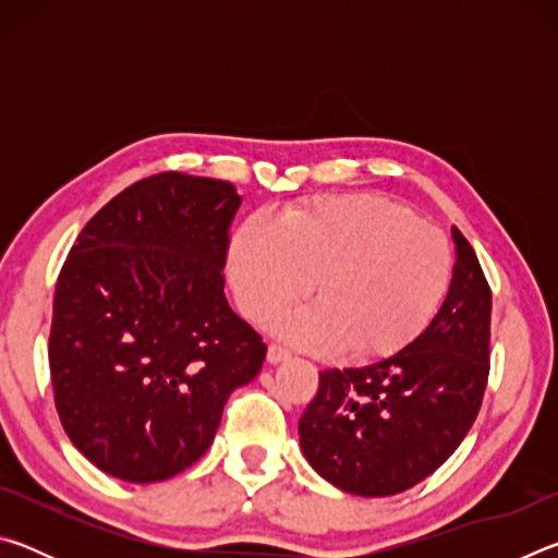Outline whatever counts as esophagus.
<instances>
[{"label":"esophagus","mask_w":558,"mask_h":558,"mask_svg":"<svg viewBox=\"0 0 558 558\" xmlns=\"http://www.w3.org/2000/svg\"><path fill=\"white\" fill-rule=\"evenodd\" d=\"M286 359H290V349H288L286 344L272 342V344L268 347V362H270V364H280V362H286Z\"/></svg>","instance_id":"1"}]
</instances>
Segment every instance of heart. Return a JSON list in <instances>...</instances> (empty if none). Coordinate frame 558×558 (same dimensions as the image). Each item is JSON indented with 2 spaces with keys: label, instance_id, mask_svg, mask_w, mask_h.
Instances as JSON below:
<instances>
[{
  "label": "heart",
  "instance_id": "heart-1",
  "mask_svg": "<svg viewBox=\"0 0 558 558\" xmlns=\"http://www.w3.org/2000/svg\"><path fill=\"white\" fill-rule=\"evenodd\" d=\"M442 235L403 206L372 194L319 196L282 216L241 226L229 272L245 317L263 323L313 288L317 305L276 319L305 347L374 356L421 332L450 286Z\"/></svg>",
  "mask_w": 558,
  "mask_h": 558
}]
</instances>
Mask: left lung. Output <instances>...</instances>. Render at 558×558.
Returning a JSON list of instances; mask_svg holds the SVG:
<instances>
[{
	"instance_id": "obj_1",
	"label": "left lung",
	"mask_w": 558,
	"mask_h": 558,
	"mask_svg": "<svg viewBox=\"0 0 558 558\" xmlns=\"http://www.w3.org/2000/svg\"><path fill=\"white\" fill-rule=\"evenodd\" d=\"M438 315L409 347L359 369L319 372L300 448L327 483L362 497L418 485L468 436L489 374L493 292L465 235Z\"/></svg>"
}]
</instances>
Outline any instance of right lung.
<instances>
[{
  "instance_id": "right-lung-1",
  "label": "right lung",
  "mask_w": 558,
  "mask_h": 558,
  "mask_svg": "<svg viewBox=\"0 0 558 558\" xmlns=\"http://www.w3.org/2000/svg\"><path fill=\"white\" fill-rule=\"evenodd\" d=\"M241 196L159 172L81 231L53 295L49 366L63 430L93 465L159 483L194 465L268 347L223 295Z\"/></svg>"
}]
</instances>
